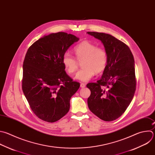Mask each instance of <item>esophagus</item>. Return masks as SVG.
<instances>
[{
    "label": "esophagus",
    "mask_w": 155,
    "mask_h": 155,
    "mask_svg": "<svg viewBox=\"0 0 155 155\" xmlns=\"http://www.w3.org/2000/svg\"><path fill=\"white\" fill-rule=\"evenodd\" d=\"M85 86H86V84H85L82 83H80V87H81L83 88V87H84Z\"/></svg>",
    "instance_id": "esophagus-1"
}]
</instances>
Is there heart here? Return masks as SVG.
<instances>
[{"label": "heart", "mask_w": 155, "mask_h": 155, "mask_svg": "<svg viewBox=\"0 0 155 155\" xmlns=\"http://www.w3.org/2000/svg\"><path fill=\"white\" fill-rule=\"evenodd\" d=\"M75 58L79 62H82L83 67L75 77V79L83 81H89L95 74L104 72L108 63L107 51L89 41H84L74 48ZM71 54L66 52L62 58V63L70 74H74L78 67V61Z\"/></svg>", "instance_id": "obj_1"}]
</instances>
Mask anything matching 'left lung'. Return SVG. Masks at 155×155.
Wrapping results in <instances>:
<instances>
[{
	"mask_svg": "<svg viewBox=\"0 0 155 155\" xmlns=\"http://www.w3.org/2000/svg\"><path fill=\"white\" fill-rule=\"evenodd\" d=\"M87 33L99 39L108 54V63L101 78L88 83L90 111L100 119L113 121L122 115L134 97L136 80L134 60L125 43L113 36L94 31Z\"/></svg>",
	"mask_w": 155,
	"mask_h": 155,
	"instance_id": "8db88e82",
	"label": "left lung"
}]
</instances>
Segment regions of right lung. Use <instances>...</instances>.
I'll return each instance as SVG.
<instances>
[{
  "instance_id": "add662e5",
  "label": "right lung",
  "mask_w": 155,
  "mask_h": 155,
  "mask_svg": "<svg viewBox=\"0 0 155 155\" xmlns=\"http://www.w3.org/2000/svg\"><path fill=\"white\" fill-rule=\"evenodd\" d=\"M79 38L64 32L39 39L28 49L23 63L22 88L35 114L55 122L70 109L71 97L80 84L68 75L62 58Z\"/></svg>"
}]
</instances>
